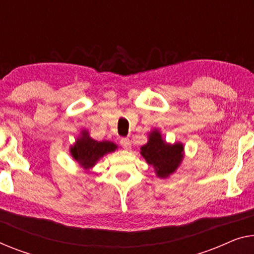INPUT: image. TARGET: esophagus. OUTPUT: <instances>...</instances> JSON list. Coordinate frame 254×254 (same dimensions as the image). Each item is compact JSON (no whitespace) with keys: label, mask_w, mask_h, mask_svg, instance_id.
Instances as JSON below:
<instances>
[{"label":"esophagus","mask_w":254,"mask_h":254,"mask_svg":"<svg viewBox=\"0 0 254 254\" xmlns=\"http://www.w3.org/2000/svg\"><path fill=\"white\" fill-rule=\"evenodd\" d=\"M120 142H121V146H122L124 149H127V150L131 149V140L128 138H122Z\"/></svg>","instance_id":"34e87169"}]
</instances>
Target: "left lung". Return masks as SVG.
<instances>
[{
    "label": "left lung",
    "instance_id": "8db88e82",
    "mask_svg": "<svg viewBox=\"0 0 254 254\" xmlns=\"http://www.w3.org/2000/svg\"><path fill=\"white\" fill-rule=\"evenodd\" d=\"M140 154L147 163L154 168L155 175L161 179H166L175 173L185 157L184 143L166 142L161 131L154 128L148 133V141L140 148Z\"/></svg>",
    "mask_w": 254,
    "mask_h": 254
}]
</instances>
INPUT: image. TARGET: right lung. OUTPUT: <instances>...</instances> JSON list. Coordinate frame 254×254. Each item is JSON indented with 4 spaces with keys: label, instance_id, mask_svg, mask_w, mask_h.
I'll return each mask as SVG.
<instances>
[{
    "label": "right lung",
    "instance_id": "obj_1",
    "mask_svg": "<svg viewBox=\"0 0 254 254\" xmlns=\"http://www.w3.org/2000/svg\"><path fill=\"white\" fill-rule=\"evenodd\" d=\"M117 149V145L113 141L104 140L97 141L90 137L89 131L82 128L81 133L69 147V153L75 162L81 165L85 171H89L98 163L105 155L113 153Z\"/></svg>",
    "mask_w": 254,
    "mask_h": 254
}]
</instances>
